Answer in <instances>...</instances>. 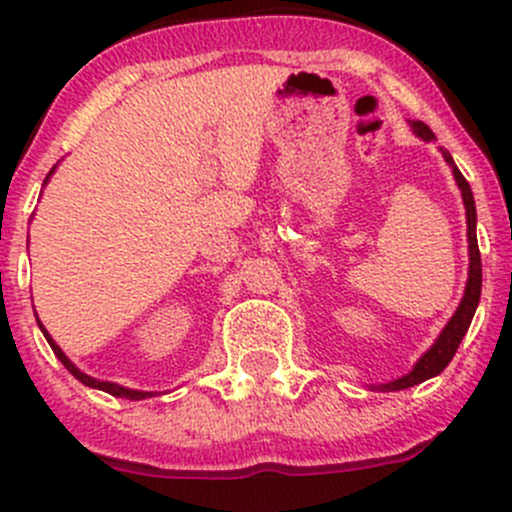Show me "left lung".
Here are the masks:
<instances>
[{"label": "left lung", "instance_id": "1", "mask_svg": "<svg viewBox=\"0 0 512 512\" xmlns=\"http://www.w3.org/2000/svg\"><path fill=\"white\" fill-rule=\"evenodd\" d=\"M411 128H414L416 136H421L423 141H433V131L426 126L423 121H411ZM443 158L446 163L453 168V175H456V183L463 193V203H466V218H468V252H471V270H468V285H466V294H463L461 304H458L456 314L451 317V322L446 324V329L441 332V337L436 339L431 349L418 359V364L414 366V371L401 379L391 381V384L381 386V391H401V389H409V386L421 384V381L431 379V376L441 374L448 364H451L453 354L458 352V344L461 339L466 337L468 327H471V319L476 314V307L480 302V282H483V270H480V250H478V237H476V200H473L471 193V185L468 180L463 178L461 170L456 168L453 163L451 153L443 151Z\"/></svg>", "mask_w": 512, "mask_h": 512}]
</instances>
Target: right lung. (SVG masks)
<instances>
[{
    "mask_svg": "<svg viewBox=\"0 0 512 512\" xmlns=\"http://www.w3.org/2000/svg\"><path fill=\"white\" fill-rule=\"evenodd\" d=\"M51 173H54V170H49V175H51ZM44 183H46V180H44ZM39 327H41V324H39ZM41 332H44L46 342H49V347L54 349V354L59 356V361H61V364H64L66 369H69L71 374H74L76 379L81 381V384H86V386H94V389H101V391H106V394H111V396H123V399H131V401H138V399H146V396H151V394H148V391H133V389H123V386H118V384H111V381H96V379H91V376H86L84 371H79V369H76L74 364H71L69 359H66V354L61 352L59 347H56V342H54V339L49 337V334H46V329H44V327H41Z\"/></svg>",
    "mask_w": 512,
    "mask_h": 512,
    "instance_id": "1",
    "label": "right lung"
}]
</instances>
